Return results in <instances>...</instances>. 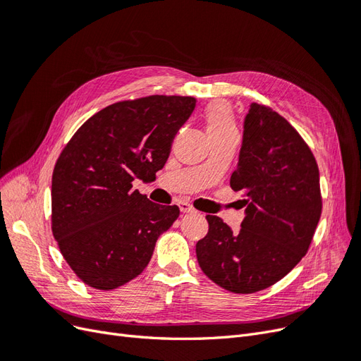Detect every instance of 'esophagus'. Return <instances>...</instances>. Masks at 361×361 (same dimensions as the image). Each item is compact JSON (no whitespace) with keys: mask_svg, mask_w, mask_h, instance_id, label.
Segmentation results:
<instances>
[{"mask_svg":"<svg viewBox=\"0 0 361 361\" xmlns=\"http://www.w3.org/2000/svg\"><path fill=\"white\" fill-rule=\"evenodd\" d=\"M178 206H179V209H180L182 214H192L194 212V207L187 202H179Z\"/></svg>","mask_w":361,"mask_h":361,"instance_id":"esophagus-1","label":"esophagus"}]
</instances>
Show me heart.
Listing matches in <instances>:
<instances>
[{"instance_id":"heart-1","label":"heart","mask_w":361,"mask_h":361,"mask_svg":"<svg viewBox=\"0 0 361 361\" xmlns=\"http://www.w3.org/2000/svg\"><path fill=\"white\" fill-rule=\"evenodd\" d=\"M204 123L209 137H220L236 133L232 108L224 101H214L204 111Z\"/></svg>"}]
</instances>
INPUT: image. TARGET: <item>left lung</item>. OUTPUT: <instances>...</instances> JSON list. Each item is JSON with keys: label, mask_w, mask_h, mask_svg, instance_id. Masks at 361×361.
<instances>
[{"label": "left lung", "mask_w": 361, "mask_h": 361, "mask_svg": "<svg viewBox=\"0 0 361 361\" xmlns=\"http://www.w3.org/2000/svg\"><path fill=\"white\" fill-rule=\"evenodd\" d=\"M231 187L247 206L239 232L207 215V235L195 245L202 271L235 293L267 289L307 253L319 223L318 164L286 118L251 104Z\"/></svg>", "instance_id": "1"}]
</instances>
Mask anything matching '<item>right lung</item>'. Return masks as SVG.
Listing matches in <instances>:
<instances>
[{
    "label": "right lung",
    "mask_w": 361,
    "mask_h": 361,
    "mask_svg": "<svg viewBox=\"0 0 361 361\" xmlns=\"http://www.w3.org/2000/svg\"><path fill=\"white\" fill-rule=\"evenodd\" d=\"M195 108L190 96L117 102L76 130L52 173V233L85 285L110 290L143 272L179 207L133 190L154 180L178 130Z\"/></svg>",
    "instance_id": "add662e5"
}]
</instances>
